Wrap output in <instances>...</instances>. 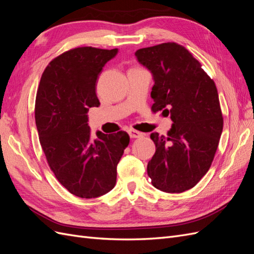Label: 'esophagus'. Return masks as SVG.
I'll return each mask as SVG.
<instances>
[{"mask_svg":"<svg viewBox=\"0 0 254 254\" xmlns=\"http://www.w3.org/2000/svg\"><path fill=\"white\" fill-rule=\"evenodd\" d=\"M128 133H129V135H130V137H131V139H136V137L143 136L142 132L137 131V130H134V129H129Z\"/></svg>","mask_w":254,"mask_h":254,"instance_id":"esophagus-1","label":"esophagus"}]
</instances>
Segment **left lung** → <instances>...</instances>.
<instances>
[{"mask_svg": "<svg viewBox=\"0 0 254 254\" xmlns=\"http://www.w3.org/2000/svg\"><path fill=\"white\" fill-rule=\"evenodd\" d=\"M151 72V110L171 114L166 135L150 134L156 152L147 165L152 186L166 193L194 188L209 171L224 127L216 86L182 45L167 42L135 52Z\"/></svg>", "mask_w": 254, "mask_h": 254, "instance_id": "8db88e82", "label": "left lung"}]
</instances>
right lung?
Here are the masks:
<instances>
[{
    "instance_id": "1",
    "label": "right lung",
    "mask_w": 254,
    "mask_h": 254,
    "mask_svg": "<svg viewBox=\"0 0 254 254\" xmlns=\"http://www.w3.org/2000/svg\"><path fill=\"white\" fill-rule=\"evenodd\" d=\"M118 49L76 48L53 59L37 91L39 141L57 180L80 198H96L117 182V166L129 144L125 131L91 137L88 111L98 107L96 81Z\"/></svg>"
}]
</instances>
